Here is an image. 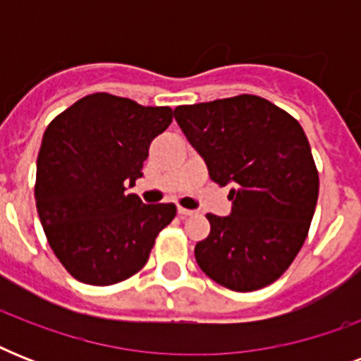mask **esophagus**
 Wrapping results in <instances>:
<instances>
[{
  "label": "esophagus",
  "mask_w": 361,
  "mask_h": 361,
  "mask_svg": "<svg viewBox=\"0 0 361 361\" xmlns=\"http://www.w3.org/2000/svg\"><path fill=\"white\" fill-rule=\"evenodd\" d=\"M178 214H180L181 217H187V215H192V214H195V212H192V209L181 208V206H180V208H178Z\"/></svg>",
  "instance_id": "34e87169"
}]
</instances>
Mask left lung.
Listing matches in <instances>:
<instances>
[{"instance_id":"8db88e82","label":"left lung","mask_w":361,"mask_h":361,"mask_svg":"<svg viewBox=\"0 0 361 361\" xmlns=\"http://www.w3.org/2000/svg\"><path fill=\"white\" fill-rule=\"evenodd\" d=\"M174 118L209 178L231 185V214L206 215L212 231L195 247L200 269L236 292L279 279L307 238L319 198L302 125L257 95L178 106Z\"/></svg>"}]
</instances>
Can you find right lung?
Masks as SVG:
<instances>
[{"label": "right lung", "mask_w": 361, "mask_h": 361, "mask_svg": "<svg viewBox=\"0 0 361 361\" xmlns=\"http://www.w3.org/2000/svg\"><path fill=\"white\" fill-rule=\"evenodd\" d=\"M172 116L169 106L93 93L44 130L37 212L54 255L75 279L97 286L129 279L176 217L174 204H144L125 195L142 178L149 144Z\"/></svg>", "instance_id": "add662e5"}]
</instances>
